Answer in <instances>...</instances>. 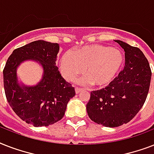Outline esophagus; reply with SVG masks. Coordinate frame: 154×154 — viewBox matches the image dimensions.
I'll list each match as a JSON object with an SVG mask.
<instances>
[{
	"instance_id": "1",
	"label": "esophagus",
	"mask_w": 154,
	"mask_h": 154,
	"mask_svg": "<svg viewBox=\"0 0 154 154\" xmlns=\"http://www.w3.org/2000/svg\"><path fill=\"white\" fill-rule=\"evenodd\" d=\"M82 89H79V88H75V92H76V94H80L81 92H82Z\"/></svg>"
}]
</instances>
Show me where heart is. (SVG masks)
Masks as SVG:
<instances>
[{"mask_svg": "<svg viewBox=\"0 0 154 154\" xmlns=\"http://www.w3.org/2000/svg\"><path fill=\"white\" fill-rule=\"evenodd\" d=\"M125 57L121 50L112 47L91 45L66 53L60 59V69L67 81L72 82L85 69L82 85L93 84L98 88L108 86L121 72Z\"/></svg>", "mask_w": 154, "mask_h": 154, "instance_id": "b5f03b06", "label": "heart"}]
</instances>
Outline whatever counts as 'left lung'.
Returning a JSON list of instances; mask_svg holds the SVG:
<instances>
[{
	"label": "left lung",
	"instance_id": "left-lung-1",
	"mask_svg": "<svg viewBox=\"0 0 154 154\" xmlns=\"http://www.w3.org/2000/svg\"><path fill=\"white\" fill-rule=\"evenodd\" d=\"M124 49L125 65L113 82L91 92L86 105L89 118L105 127H117L130 122L143 106L150 85L148 60L141 49L117 40Z\"/></svg>",
	"mask_w": 154,
	"mask_h": 154
}]
</instances>
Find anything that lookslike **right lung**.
Segmentation results:
<instances>
[{
  "instance_id": "right-lung-1",
  "label": "right lung",
  "mask_w": 154,
  "mask_h": 154,
  "mask_svg": "<svg viewBox=\"0 0 154 154\" xmlns=\"http://www.w3.org/2000/svg\"><path fill=\"white\" fill-rule=\"evenodd\" d=\"M57 43L42 40L16 49L3 70L4 88L8 104L20 119L35 127L49 126L65 115L68 102L75 89L60 75L56 66L59 52ZM39 63L43 69L42 80L27 87L18 82L16 69L25 60Z\"/></svg>"
}]
</instances>
